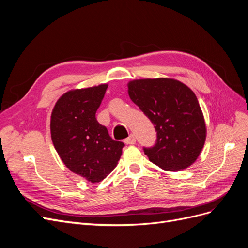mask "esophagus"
Segmentation results:
<instances>
[{
  "label": "esophagus",
  "instance_id": "1",
  "mask_svg": "<svg viewBox=\"0 0 248 248\" xmlns=\"http://www.w3.org/2000/svg\"><path fill=\"white\" fill-rule=\"evenodd\" d=\"M124 141H125V144H127V145H134V144H136V138H134L133 134H131V136H129Z\"/></svg>",
  "mask_w": 248,
  "mask_h": 248
}]
</instances>
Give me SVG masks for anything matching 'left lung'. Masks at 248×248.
<instances>
[{
	"instance_id": "1",
	"label": "left lung",
	"mask_w": 248,
	"mask_h": 248,
	"mask_svg": "<svg viewBox=\"0 0 248 248\" xmlns=\"http://www.w3.org/2000/svg\"><path fill=\"white\" fill-rule=\"evenodd\" d=\"M130 99L151 120L156 144L144 148L149 160L164 170H181L198 159L207 128L198 98L174 78H142L128 82Z\"/></svg>"
}]
</instances>
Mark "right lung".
I'll list each match as a JSON object with an SVG mask.
<instances>
[{
  "label": "right lung",
  "instance_id": "right-lung-1",
  "mask_svg": "<svg viewBox=\"0 0 248 248\" xmlns=\"http://www.w3.org/2000/svg\"><path fill=\"white\" fill-rule=\"evenodd\" d=\"M108 86L70 90L58 99L50 116L51 140L60 158L72 172L92 183L110 174L124 147L95 117Z\"/></svg>",
  "mask_w": 248,
  "mask_h": 248
}]
</instances>
